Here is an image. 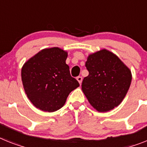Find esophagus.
<instances>
[{
	"label": "esophagus",
	"mask_w": 147,
	"mask_h": 147,
	"mask_svg": "<svg viewBox=\"0 0 147 147\" xmlns=\"http://www.w3.org/2000/svg\"><path fill=\"white\" fill-rule=\"evenodd\" d=\"M76 79H77V81H78L80 84H81V82H82V77H81V76H78V77L76 78Z\"/></svg>",
	"instance_id": "esophagus-1"
}]
</instances>
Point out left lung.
Returning a JSON list of instances; mask_svg holds the SVG:
<instances>
[{
  "mask_svg": "<svg viewBox=\"0 0 147 147\" xmlns=\"http://www.w3.org/2000/svg\"><path fill=\"white\" fill-rule=\"evenodd\" d=\"M85 66L89 75L84 78L81 89L91 105L99 112L119 105L131 82L129 68L106 49L89 55Z\"/></svg>",
  "mask_w": 147,
  "mask_h": 147,
  "instance_id": "1",
  "label": "left lung"
}]
</instances>
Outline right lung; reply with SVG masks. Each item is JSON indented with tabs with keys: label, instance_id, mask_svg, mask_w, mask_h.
Returning a JSON list of instances; mask_svg holds the SVG:
<instances>
[{
	"label": "right lung",
	"instance_id": "add662e5",
	"mask_svg": "<svg viewBox=\"0 0 147 147\" xmlns=\"http://www.w3.org/2000/svg\"><path fill=\"white\" fill-rule=\"evenodd\" d=\"M67 52L59 48L40 51L22 66V81L25 93L36 108L56 111L79 83L71 76L66 63Z\"/></svg>",
	"mask_w": 147,
	"mask_h": 147
}]
</instances>
